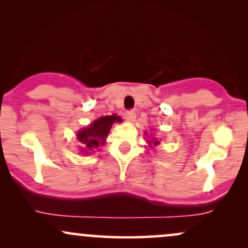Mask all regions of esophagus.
Returning <instances> with one entry per match:
<instances>
[{
    "mask_svg": "<svg viewBox=\"0 0 248 248\" xmlns=\"http://www.w3.org/2000/svg\"><path fill=\"white\" fill-rule=\"evenodd\" d=\"M135 112L134 110H127L126 113H124V119H126V121L128 122H133L134 120H135Z\"/></svg>",
    "mask_w": 248,
    "mask_h": 248,
    "instance_id": "1",
    "label": "esophagus"
}]
</instances>
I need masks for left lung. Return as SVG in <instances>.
I'll return each instance as SVG.
<instances>
[{
	"label": "left lung",
	"mask_w": 248,
	"mask_h": 248,
	"mask_svg": "<svg viewBox=\"0 0 248 248\" xmlns=\"http://www.w3.org/2000/svg\"><path fill=\"white\" fill-rule=\"evenodd\" d=\"M144 135H148L147 133H144ZM147 142H149V146L150 147H153V146H157L158 143H160V141L157 140V139L156 138H153L152 140H147Z\"/></svg>",
	"instance_id": "8db88e82"
}]
</instances>
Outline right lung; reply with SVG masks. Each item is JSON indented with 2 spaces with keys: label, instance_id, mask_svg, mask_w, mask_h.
<instances>
[{
  "label": "right lung",
  "instance_id": "obj_1",
  "mask_svg": "<svg viewBox=\"0 0 248 248\" xmlns=\"http://www.w3.org/2000/svg\"><path fill=\"white\" fill-rule=\"evenodd\" d=\"M114 122H122V119L115 114L101 116L86 128L79 130L77 138L81 144V152L85 154L94 152L99 146L105 144L110 127Z\"/></svg>",
  "mask_w": 248,
  "mask_h": 248
}]
</instances>
